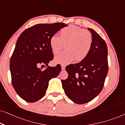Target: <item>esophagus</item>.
<instances>
[{"label": "esophagus", "instance_id": "1", "mask_svg": "<svg viewBox=\"0 0 125 125\" xmlns=\"http://www.w3.org/2000/svg\"><path fill=\"white\" fill-rule=\"evenodd\" d=\"M61 69H62V70H64L65 69V66L64 65H61Z\"/></svg>", "mask_w": 125, "mask_h": 125}]
</instances>
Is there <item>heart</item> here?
Masks as SVG:
<instances>
[{
  "instance_id": "1",
  "label": "heart",
  "mask_w": 125,
  "mask_h": 125,
  "mask_svg": "<svg viewBox=\"0 0 125 125\" xmlns=\"http://www.w3.org/2000/svg\"><path fill=\"white\" fill-rule=\"evenodd\" d=\"M65 44V51L58 54L54 61L62 64H69L75 60L77 62L83 61L91 50L93 36L90 32L74 25L63 28L60 36L53 35L49 40V45L54 54L60 52Z\"/></svg>"
}]
</instances>
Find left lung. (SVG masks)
Returning <instances> with one entry per match:
<instances>
[{"instance_id":"left-lung-1","label":"left lung","mask_w":125,"mask_h":125,"mask_svg":"<svg viewBox=\"0 0 125 125\" xmlns=\"http://www.w3.org/2000/svg\"><path fill=\"white\" fill-rule=\"evenodd\" d=\"M88 29L93 36L89 53L80 62L66 66L68 77L61 80L65 94L77 104L88 103L100 94L108 72L106 44L94 30Z\"/></svg>"}]
</instances>
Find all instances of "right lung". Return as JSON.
<instances>
[{
    "mask_svg": "<svg viewBox=\"0 0 125 125\" xmlns=\"http://www.w3.org/2000/svg\"><path fill=\"white\" fill-rule=\"evenodd\" d=\"M67 25L64 23L38 24L26 29L19 37L10 68L12 86L25 101L35 102L40 100L45 95L49 80L60 72V66H48L44 70L38 66L45 64L48 66L53 59L49 40Z\"/></svg>",
    "mask_w": 125,
    "mask_h": 125,
    "instance_id": "1",
    "label": "right lung"
}]
</instances>
